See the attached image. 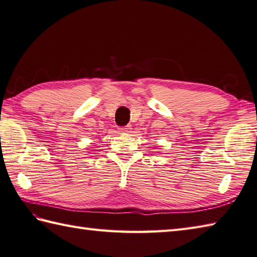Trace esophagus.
Masks as SVG:
<instances>
[{"label":"esophagus","instance_id":"obj_1","mask_svg":"<svg viewBox=\"0 0 257 257\" xmlns=\"http://www.w3.org/2000/svg\"><path fill=\"white\" fill-rule=\"evenodd\" d=\"M120 132L121 133H129L130 129H132V127L130 125H125V127H122V128H119Z\"/></svg>","mask_w":257,"mask_h":257}]
</instances>
